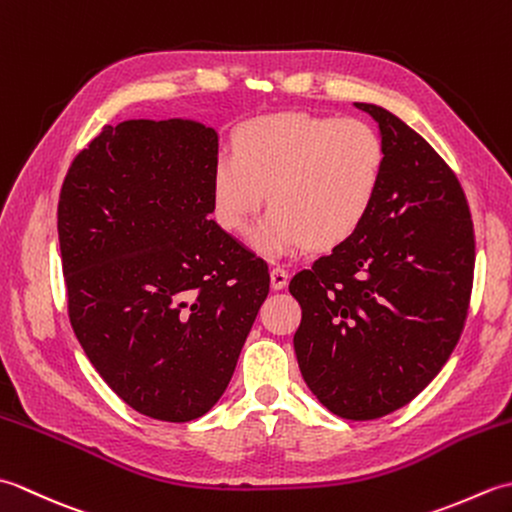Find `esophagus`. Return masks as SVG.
I'll return each instance as SVG.
<instances>
[{"label":"esophagus","mask_w":512,"mask_h":512,"mask_svg":"<svg viewBox=\"0 0 512 512\" xmlns=\"http://www.w3.org/2000/svg\"><path fill=\"white\" fill-rule=\"evenodd\" d=\"M270 286H273V290L286 288L288 286V270H284V268L270 270Z\"/></svg>","instance_id":"esophagus-1"}]
</instances>
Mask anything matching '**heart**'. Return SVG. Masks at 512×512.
<instances>
[{
    "label": "heart",
    "instance_id": "b5f03b06",
    "mask_svg": "<svg viewBox=\"0 0 512 512\" xmlns=\"http://www.w3.org/2000/svg\"><path fill=\"white\" fill-rule=\"evenodd\" d=\"M385 147L358 118L284 112L255 118L233 140V156L213 171L217 220L244 235L270 193L273 213L255 235L268 257L350 239L376 202Z\"/></svg>",
    "mask_w": 512,
    "mask_h": 512
}]
</instances>
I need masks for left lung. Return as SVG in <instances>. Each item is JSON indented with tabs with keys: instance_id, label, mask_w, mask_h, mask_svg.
<instances>
[{
	"instance_id": "left-lung-1",
	"label": "left lung",
	"mask_w": 512,
	"mask_h": 512,
	"mask_svg": "<svg viewBox=\"0 0 512 512\" xmlns=\"http://www.w3.org/2000/svg\"><path fill=\"white\" fill-rule=\"evenodd\" d=\"M378 123L385 169L361 228L290 281L301 306V376L334 416L374 420L405 407L444 363L469 312L471 211L455 173L398 116Z\"/></svg>"
}]
</instances>
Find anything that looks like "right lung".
I'll return each mask as SVG.
<instances>
[{"label": "right lung", "instance_id": "right-lung-1", "mask_svg": "<svg viewBox=\"0 0 512 512\" xmlns=\"http://www.w3.org/2000/svg\"><path fill=\"white\" fill-rule=\"evenodd\" d=\"M217 132L198 121L105 125L59 198L72 330L143 416L189 422L222 398L268 297V266L209 220Z\"/></svg>", "mask_w": 512, "mask_h": 512}]
</instances>
